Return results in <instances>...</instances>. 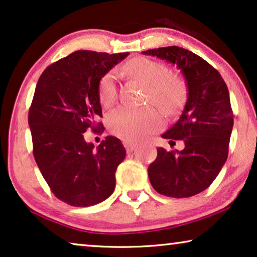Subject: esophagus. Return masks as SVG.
Returning a JSON list of instances; mask_svg holds the SVG:
<instances>
[{"instance_id":"1","label":"esophagus","mask_w":257,"mask_h":257,"mask_svg":"<svg viewBox=\"0 0 257 257\" xmlns=\"http://www.w3.org/2000/svg\"><path fill=\"white\" fill-rule=\"evenodd\" d=\"M122 145H124L127 153H131V152L135 151V148L137 147V141H132V140H122Z\"/></svg>"}]
</instances>
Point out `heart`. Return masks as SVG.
I'll return each instance as SVG.
<instances>
[{
	"mask_svg": "<svg viewBox=\"0 0 257 257\" xmlns=\"http://www.w3.org/2000/svg\"><path fill=\"white\" fill-rule=\"evenodd\" d=\"M125 69L147 87V103L155 104L166 112H173L181 105L184 95L183 84L177 77L169 75L166 65L147 58H137L130 61ZM116 98V76L113 72L106 73L98 83L99 103L104 107H109ZM161 122L160 113L150 106L144 109L120 106L111 111L106 117L110 132L126 140L146 136L159 127Z\"/></svg>",
	"mask_w": 257,
	"mask_h": 257,
	"instance_id": "obj_1",
	"label": "heart"
}]
</instances>
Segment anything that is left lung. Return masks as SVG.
I'll list each match as a JSON object with an SVG mask.
<instances>
[{
  "label": "left lung",
  "mask_w": 257,
  "mask_h": 257,
  "mask_svg": "<svg viewBox=\"0 0 257 257\" xmlns=\"http://www.w3.org/2000/svg\"><path fill=\"white\" fill-rule=\"evenodd\" d=\"M177 66L184 76L188 98L180 118L162 138L182 140V151L158 148L148 177L156 191L187 198L211 185L225 165L233 128L227 85L219 72L199 55L178 46L144 51ZM175 144V143H174Z\"/></svg>",
  "instance_id": "left-lung-1"
}]
</instances>
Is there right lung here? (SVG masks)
Listing matches in <instances>:
<instances>
[{
  "label": "right lung",
  "instance_id": "right-lung-1",
  "mask_svg": "<svg viewBox=\"0 0 257 257\" xmlns=\"http://www.w3.org/2000/svg\"><path fill=\"white\" fill-rule=\"evenodd\" d=\"M127 55L76 51L48 66L37 83L29 110L33 156L52 192L72 206L96 205L116 187L121 141L109 136L94 151L83 133L104 128L99 80Z\"/></svg>",
  "mask_w": 257,
  "mask_h": 257
}]
</instances>
